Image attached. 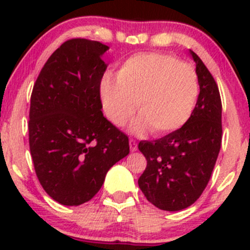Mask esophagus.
<instances>
[{"label":"esophagus","mask_w":250,"mask_h":250,"mask_svg":"<svg viewBox=\"0 0 250 250\" xmlns=\"http://www.w3.org/2000/svg\"><path fill=\"white\" fill-rule=\"evenodd\" d=\"M129 147H130V151H133V152H134V151L138 150V144L135 143L134 140L130 139L129 140Z\"/></svg>","instance_id":"34e87169"}]
</instances>
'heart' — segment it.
Instances as JSON below:
<instances>
[{
	"label": "heart",
	"mask_w": 250,
	"mask_h": 250,
	"mask_svg": "<svg viewBox=\"0 0 250 250\" xmlns=\"http://www.w3.org/2000/svg\"><path fill=\"white\" fill-rule=\"evenodd\" d=\"M200 95L196 70L165 53H139L128 58L117 78L105 75L100 82V99L109 121L122 127L135 111L139 116L130 132L146 130L163 135L188 122Z\"/></svg>",
	"instance_id": "1"
}]
</instances>
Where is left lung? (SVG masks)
I'll list each match as a JSON object with an SVG mask.
<instances>
[{
  "mask_svg": "<svg viewBox=\"0 0 250 250\" xmlns=\"http://www.w3.org/2000/svg\"><path fill=\"white\" fill-rule=\"evenodd\" d=\"M200 81V95L188 122L161 139L140 141L147 166L138 180L155 207L167 211L188 208L200 198L221 147V99L213 76L190 50Z\"/></svg>",
  "mask_w": 250,
  "mask_h": 250,
  "instance_id": "left-lung-1",
  "label": "left lung"
}]
</instances>
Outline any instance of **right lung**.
Returning a JSON list of instances; mask_svg holds the SVG:
<instances>
[{
  "label": "right lung",
  "mask_w": 250,
  "mask_h": 250,
  "mask_svg": "<svg viewBox=\"0 0 250 250\" xmlns=\"http://www.w3.org/2000/svg\"><path fill=\"white\" fill-rule=\"evenodd\" d=\"M109 47L64 42L42 67L30 100L29 144L35 172L58 203L80 206L100 190L106 173L129 153V141L103 115L100 82Z\"/></svg>",
  "instance_id": "1"
}]
</instances>
